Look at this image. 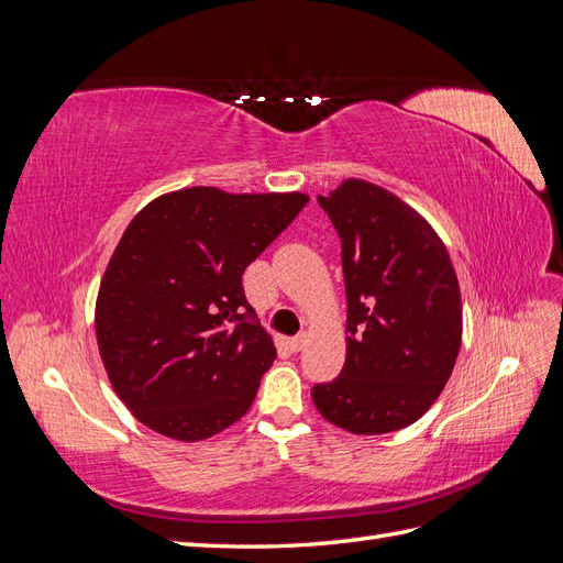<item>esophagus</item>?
Segmentation results:
<instances>
[{
    "mask_svg": "<svg viewBox=\"0 0 563 563\" xmlns=\"http://www.w3.org/2000/svg\"><path fill=\"white\" fill-rule=\"evenodd\" d=\"M305 340H308V335H305V333H298V335H294L291 340H288V347H291L294 352H300V350L305 347Z\"/></svg>",
    "mask_w": 563,
    "mask_h": 563,
    "instance_id": "1",
    "label": "esophagus"
}]
</instances>
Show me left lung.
<instances>
[{"label":"left lung","instance_id":"obj_1","mask_svg":"<svg viewBox=\"0 0 563 563\" xmlns=\"http://www.w3.org/2000/svg\"><path fill=\"white\" fill-rule=\"evenodd\" d=\"M317 201L340 236L347 354L312 401L352 434L408 428L441 395L463 338L449 251L428 220L373 183L350 178Z\"/></svg>","mask_w":563,"mask_h":563}]
</instances>
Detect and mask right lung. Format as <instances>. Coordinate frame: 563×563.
<instances>
[{
    "mask_svg": "<svg viewBox=\"0 0 563 563\" xmlns=\"http://www.w3.org/2000/svg\"><path fill=\"white\" fill-rule=\"evenodd\" d=\"M308 195L187 187L150 201L119 240L96 300L117 397L145 428L201 441L230 428L277 356L242 286Z\"/></svg>",
    "mask_w": 563,
    "mask_h": 563,
    "instance_id": "add662e5",
    "label": "right lung"
}]
</instances>
